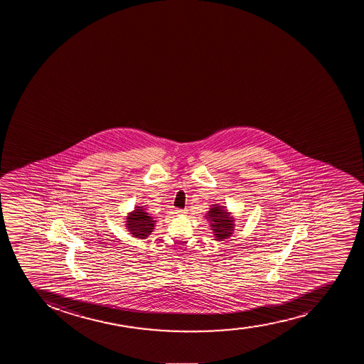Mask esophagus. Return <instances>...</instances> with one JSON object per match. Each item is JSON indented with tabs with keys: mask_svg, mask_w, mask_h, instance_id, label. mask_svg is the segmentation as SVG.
<instances>
[{
	"mask_svg": "<svg viewBox=\"0 0 364 364\" xmlns=\"http://www.w3.org/2000/svg\"><path fill=\"white\" fill-rule=\"evenodd\" d=\"M176 215H185L186 210H176Z\"/></svg>",
	"mask_w": 364,
	"mask_h": 364,
	"instance_id": "1",
	"label": "esophagus"
}]
</instances>
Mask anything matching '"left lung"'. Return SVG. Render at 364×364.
Listing matches in <instances>:
<instances>
[{
  "mask_svg": "<svg viewBox=\"0 0 364 364\" xmlns=\"http://www.w3.org/2000/svg\"><path fill=\"white\" fill-rule=\"evenodd\" d=\"M234 213L228 210L227 206L220 204H213L210 206L209 211H206V220L209 222L210 229L213 231L215 241L223 242L230 238L235 231Z\"/></svg>",
  "mask_w": 364,
  "mask_h": 364,
  "instance_id": "1",
  "label": "left lung"
}]
</instances>
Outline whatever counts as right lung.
Here are the masks:
<instances>
[{
  "mask_svg": "<svg viewBox=\"0 0 364 364\" xmlns=\"http://www.w3.org/2000/svg\"><path fill=\"white\" fill-rule=\"evenodd\" d=\"M124 227L133 237L144 240L154 231L156 220L147 213L144 206L136 205L133 211L127 213Z\"/></svg>",
  "mask_w": 364,
  "mask_h": 364,
  "instance_id": "add662e5",
  "label": "right lung"
}]
</instances>
